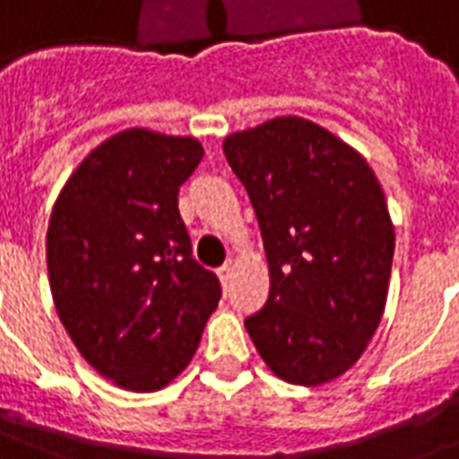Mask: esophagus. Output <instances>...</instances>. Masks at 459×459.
<instances>
[{
	"label": "esophagus",
	"mask_w": 459,
	"mask_h": 459,
	"mask_svg": "<svg viewBox=\"0 0 459 459\" xmlns=\"http://www.w3.org/2000/svg\"><path fill=\"white\" fill-rule=\"evenodd\" d=\"M216 275H219L221 285L226 288V285H229V282H230V275H233V265H230V263H226V265H221Z\"/></svg>",
	"instance_id": "obj_1"
}]
</instances>
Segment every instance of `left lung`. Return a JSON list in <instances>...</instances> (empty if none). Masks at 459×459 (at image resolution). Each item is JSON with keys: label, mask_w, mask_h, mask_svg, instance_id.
<instances>
[{"label": "left lung", "mask_w": 459, "mask_h": 459, "mask_svg": "<svg viewBox=\"0 0 459 459\" xmlns=\"http://www.w3.org/2000/svg\"><path fill=\"white\" fill-rule=\"evenodd\" d=\"M230 169L258 216L270 295L246 319L273 374L322 385L361 359L384 317L395 230L359 152L298 115L230 132Z\"/></svg>", "instance_id": "obj_1"}]
</instances>
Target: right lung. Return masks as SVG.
<instances>
[{
    "label": "right lung",
    "instance_id": "add662e5",
    "mask_svg": "<svg viewBox=\"0 0 459 459\" xmlns=\"http://www.w3.org/2000/svg\"><path fill=\"white\" fill-rule=\"evenodd\" d=\"M196 137L127 127L85 157L51 211L48 282L58 317L95 371L134 394L169 385L219 307V278L191 258L179 186Z\"/></svg>",
    "mask_w": 459,
    "mask_h": 459
}]
</instances>
